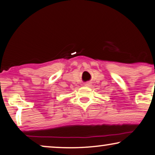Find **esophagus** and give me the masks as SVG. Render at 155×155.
Instances as JSON below:
<instances>
[{
	"label": "esophagus",
	"instance_id": "1",
	"mask_svg": "<svg viewBox=\"0 0 155 155\" xmlns=\"http://www.w3.org/2000/svg\"><path fill=\"white\" fill-rule=\"evenodd\" d=\"M88 85H89V84H86V86H88Z\"/></svg>",
	"mask_w": 155,
	"mask_h": 155
}]
</instances>
